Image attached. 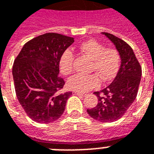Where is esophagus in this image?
I'll return each mask as SVG.
<instances>
[{
  "label": "esophagus",
  "mask_w": 154,
  "mask_h": 154,
  "mask_svg": "<svg viewBox=\"0 0 154 154\" xmlns=\"http://www.w3.org/2000/svg\"><path fill=\"white\" fill-rule=\"evenodd\" d=\"M72 94H75V95H82V96L85 94L84 93L78 92V91H73V92H72Z\"/></svg>",
  "instance_id": "esophagus-1"
}]
</instances>
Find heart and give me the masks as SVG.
<instances>
[{"label":"heart","mask_w":154,"mask_h":154,"mask_svg":"<svg viewBox=\"0 0 154 154\" xmlns=\"http://www.w3.org/2000/svg\"><path fill=\"white\" fill-rule=\"evenodd\" d=\"M79 50L92 60L90 71L96 72L103 82L112 79L116 76L120 62L119 51L116 48H106L105 46L98 41L90 39L83 42L80 45ZM60 69L65 76H69L73 72L74 55L70 50L64 51L60 56ZM97 75L77 74L68 81L67 85L70 90L86 92L99 86L100 79Z\"/></svg>","instance_id":"heart-1"}]
</instances>
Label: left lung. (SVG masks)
<instances>
[{
	"mask_svg": "<svg viewBox=\"0 0 154 154\" xmlns=\"http://www.w3.org/2000/svg\"><path fill=\"white\" fill-rule=\"evenodd\" d=\"M103 35L116 46L121 64L111 85L100 92L94 93L98 97V103L95 107L87 109V112L93 119L108 123L120 119L137 98L141 78V67L133 50L126 42L109 33L103 32Z\"/></svg>",
	"mask_w": 154,
	"mask_h": 154,
	"instance_id": "left-lung-1",
	"label": "left lung"
}]
</instances>
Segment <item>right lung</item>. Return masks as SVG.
<instances>
[{
	"label": "right lung",
	"instance_id": "right-lung-1",
	"mask_svg": "<svg viewBox=\"0 0 154 154\" xmlns=\"http://www.w3.org/2000/svg\"><path fill=\"white\" fill-rule=\"evenodd\" d=\"M74 38L46 33L28 41L13 65V77L18 102L37 123L56 121L64 113L72 92L56 93L64 85L60 72V58Z\"/></svg>",
	"mask_w": 154,
	"mask_h": 154
}]
</instances>
